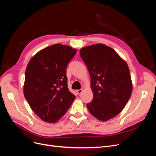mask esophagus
Returning <instances> with one entry per match:
<instances>
[{
	"label": "esophagus",
	"mask_w": 156,
	"mask_h": 156,
	"mask_svg": "<svg viewBox=\"0 0 156 156\" xmlns=\"http://www.w3.org/2000/svg\"><path fill=\"white\" fill-rule=\"evenodd\" d=\"M83 89H79L77 90V92L78 94H81L83 92Z\"/></svg>",
	"instance_id": "obj_1"
}]
</instances>
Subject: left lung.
I'll return each mask as SVG.
<instances>
[{"label":"left lung","instance_id":"left-lung-1","mask_svg":"<svg viewBox=\"0 0 156 156\" xmlns=\"http://www.w3.org/2000/svg\"><path fill=\"white\" fill-rule=\"evenodd\" d=\"M90 76L92 101L87 104L91 115L107 121L124 109L132 93L128 66L112 48L96 44L80 49Z\"/></svg>","mask_w":156,"mask_h":156}]
</instances>
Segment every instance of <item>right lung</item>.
Listing matches in <instances>:
<instances>
[{
    "mask_svg": "<svg viewBox=\"0 0 156 156\" xmlns=\"http://www.w3.org/2000/svg\"><path fill=\"white\" fill-rule=\"evenodd\" d=\"M76 52L70 46L54 44L37 52L27 64L23 94L31 109L45 122H57L75 100L68 87L66 67Z\"/></svg>",
    "mask_w": 156,
    "mask_h": 156,
    "instance_id": "add662e5",
    "label": "right lung"
}]
</instances>
